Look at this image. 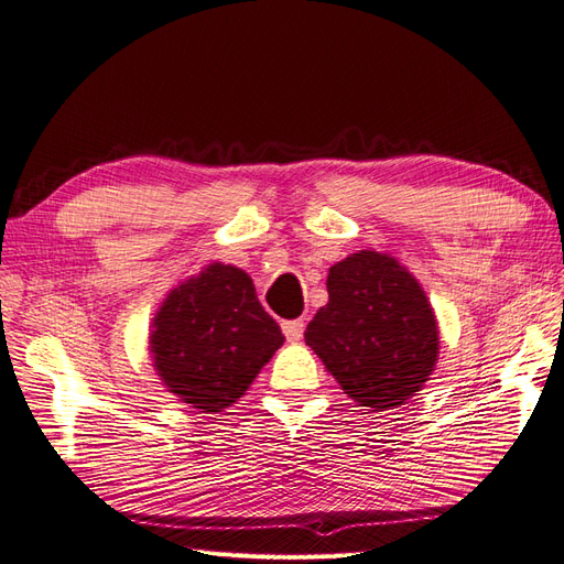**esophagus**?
<instances>
[{"mask_svg":"<svg viewBox=\"0 0 564 564\" xmlns=\"http://www.w3.org/2000/svg\"><path fill=\"white\" fill-rule=\"evenodd\" d=\"M303 319H289V322H282V332H284V336H286V340H301V336H303Z\"/></svg>","mask_w":564,"mask_h":564,"instance_id":"1","label":"esophagus"}]
</instances>
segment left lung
<instances>
[{"mask_svg": "<svg viewBox=\"0 0 564 564\" xmlns=\"http://www.w3.org/2000/svg\"><path fill=\"white\" fill-rule=\"evenodd\" d=\"M329 303L305 346L346 395L371 412L414 398L440 352L437 319L416 278L388 253L357 251L329 268Z\"/></svg>", "mask_w": 564, "mask_h": 564, "instance_id": "obj_1", "label": "left lung"}]
</instances>
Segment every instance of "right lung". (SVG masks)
<instances>
[{
    "label": "right lung",
    "mask_w": 564,
    "mask_h": 564,
    "mask_svg": "<svg viewBox=\"0 0 564 564\" xmlns=\"http://www.w3.org/2000/svg\"><path fill=\"white\" fill-rule=\"evenodd\" d=\"M282 344L280 324L256 299L251 278L224 263H212L172 289L150 334L162 383L207 414L242 398Z\"/></svg>",
    "instance_id": "1"
}]
</instances>
